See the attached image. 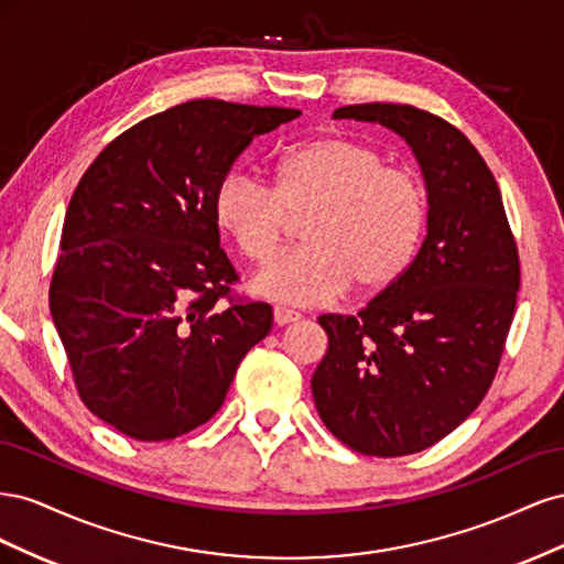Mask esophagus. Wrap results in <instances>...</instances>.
<instances>
[{"mask_svg": "<svg viewBox=\"0 0 564 564\" xmlns=\"http://www.w3.org/2000/svg\"><path fill=\"white\" fill-rule=\"evenodd\" d=\"M272 317H275V324H280V327H284V324L299 322V319H301V313H296V311H292V308H282V305H278V308L272 311Z\"/></svg>", "mask_w": 564, "mask_h": 564, "instance_id": "1", "label": "esophagus"}]
</instances>
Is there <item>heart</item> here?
I'll use <instances>...</instances> for the list:
<instances>
[{"mask_svg": "<svg viewBox=\"0 0 564 564\" xmlns=\"http://www.w3.org/2000/svg\"><path fill=\"white\" fill-rule=\"evenodd\" d=\"M429 193L381 150L348 135H322L289 148L272 187L228 169L212 195V216L237 253L265 265L284 242L292 218L305 216L308 247L282 256L253 278L272 301L315 305L355 289L379 296L412 270L425 228Z\"/></svg>", "mask_w": 564, "mask_h": 564, "instance_id": "heart-1", "label": "heart"}]
</instances>
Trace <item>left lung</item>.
I'll list each match as a JSON object with an SVG mask.
<instances>
[{
	"mask_svg": "<svg viewBox=\"0 0 564 564\" xmlns=\"http://www.w3.org/2000/svg\"><path fill=\"white\" fill-rule=\"evenodd\" d=\"M334 119L379 122L412 145L429 235L412 270L357 315H322L329 350L313 373L324 425L367 456L433 447L482 402L513 322L520 259L494 174L445 119L395 104Z\"/></svg>",
	"mask_w": 564,
	"mask_h": 564,
	"instance_id": "left-lung-1",
	"label": "left lung"
}]
</instances>
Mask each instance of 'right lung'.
Listing matches in <instances>:
<instances>
[{
	"label": "right lung",
	"instance_id": "right-lung-1",
	"mask_svg": "<svg viewBox=\"0 0 564 564\" xmlns=\"http://www.w3.org/2000/svg\"><path fill=\"white\" fill-rule=\"evenodd\" d=\"M299 115L187 100L119 133L75 187L48 308L82 402L119 433L160 442L207 423L268 336L270 305L230 292L212 195L256 135Z\"/></svg>",
	"mask_w": 564,
	"mask_h": 564
}]
</instances>
